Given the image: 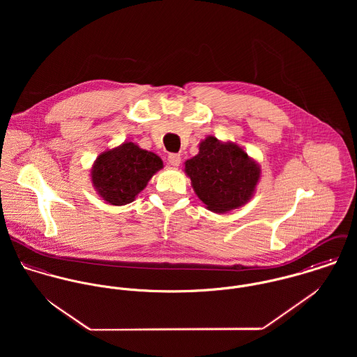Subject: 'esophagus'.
<instances>
[{
  "label": "esophagus",
  "mask_w": 357,
  "mask_h": 357,
  "mask_svg": "<svg viewBox=\"0 0 357 357\" xmlns=\"http://www.w3.org/2000/svg\"><path fill=\"white\" fill-rule=\"evenodd\" d=\"M167 160L172 166H178L181 163V156H180V153H169Z\"/></svg>",
  "instance_id": "34e87169"
}]
</instances>
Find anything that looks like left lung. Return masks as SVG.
I'll list each match as a JSON object with an SVG mask.
<instances>
[{
	"label": "left lung",
	"instance_id": "obj_1",
	"mask_svg": "<svg viewBox=\"0 0 357 357\" xmlns=\"http://www.w3.org/2000/svg\"><path fill=\"white\" fill-rule=\"evenodd\" d=\"M191 185L213 213H228L248 204L255 195L261 169L253 158L232 142L207 136L199 153L185 160Z\"/></svg>",
	"mask_w": 357,
	"mask_h": 357
}]
</instances>
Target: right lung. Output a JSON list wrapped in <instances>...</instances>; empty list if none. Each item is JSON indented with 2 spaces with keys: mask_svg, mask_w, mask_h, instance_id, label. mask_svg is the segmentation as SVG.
<instances>
[{
  "mask_svg": "<svg viewBox=\"0 0 357 357\" xmlns=\"http://www.w3.org/2000/svg\"><path fill=\"white\" fill-rule=\"evenodd\" d=\"M162 167L163 162L156 153L125 142L96 158L91 180L105 204L123 206L133 202Z\"/></svg>",
  "mask_w": 357,
  "mask_h": 357,
  "instance_id": "add662e5",
  "label": "right lung"
}]
</instances>
